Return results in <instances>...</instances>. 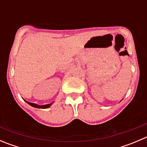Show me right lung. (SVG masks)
Segmentation results:
<instances>
[{
  "mask_svg": "<svg viewBox=\"0 0 147 147\" xmlns=\"http://www.w3.org/2000/svg\"><path fill=\"white\" fill-rule=\"evenodd\" d=\"M28 105H30V106L33 107H35V108H40V109H47V108H49L50 106H51L52 105H53V102H52V103L50 104H47V105H37V104H35V103H31V102H27L26 101Z\"/></svg>",
  "mask_w": 147,
  "mask_h": 147,
  "instance_id": "right-lung-1",
  "label": "right lung"
}]
</instances>
